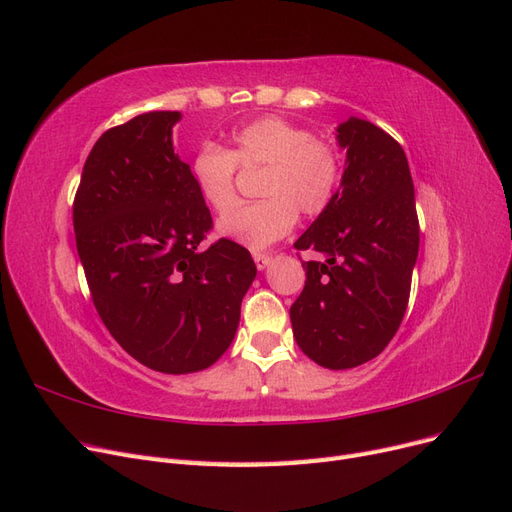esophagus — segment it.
Masks as SVG:
<instances>
[{"label": "esophagus", "instance_id": "1", "mask_svg": "<svg viewBox=\"0 0 512 512\" xmlns=\"http://www.w3.org/2000/svg\"><path fill=\"white\" fill-rule=\"evenodd\" d=\"M254 256V262H256V267H258V271H265L269 265H271V256L269 254H262V252H254L252 254Z\"/></svg>", "mask_w": 512, "mask_h": 512}]
</instances>
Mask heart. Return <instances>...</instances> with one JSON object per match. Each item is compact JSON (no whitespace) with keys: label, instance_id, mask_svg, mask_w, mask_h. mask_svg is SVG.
Here are the masks:
<instances>
[{"label":"heart","instance_id":"b5f03b06","mask_svg":"<svg viewBox=\"0 0 512 512\" xmlns=\"http://www.w3.org/2000/svg\"><path fill=\"white\" fill-rule=\"evenodd\" d=\"M262 167L263 200L240 208L218 224L220 235L262 250L280 241L297 222V211L316 215L331 203L342 173L337 151L314 141L312 132L280 119L265 117L232 132L228 151L205 145L190 164L200 198L215 211L227 213L236 202L234 170Z\"/></svg>","mask_w":512,"mask_h":512}]
</instances>
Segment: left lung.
I'll return each instance as SVG.
<instances>
[{
    "label": "left lung",
    "mask_w": 512,
    "mask_h": 512,
    "mask_svg": "<svg viewBox=\"0 0 512 512\" xmlns=\"http://www.w3.org/2000/svg\"><path fill=\"white\" fill-rule=\"evenodd\" d=\"M346 151L331 203L294 243L322 254L303 262L305 288L290 307L303 354L327 369L359 367L389 346L406 314L418 256V218L408 158L374 123L335 128Z\"/></svg>",
    "instance_id": "8db88e82"
}]
</instances>
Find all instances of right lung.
<instances>
[{
  "label": "right lung",
  "instance_id": "obj_1",
  "mask_svg": "<svg viewBox=\"0 0 512 512\" xmlns=\"http://www.w3.org/2000/svg\"><path fill=\"white\" fill-rule=\"evenodd\" d=\"M179 111L106 130L83 166L72 220L91 299L117 344L162 374L211 367L235 339L256 265L235 241H200L211 213L179 158Z\"/></svg>",
  "mask_w": 512,
  "mask_h": 512
}]
</instances>
